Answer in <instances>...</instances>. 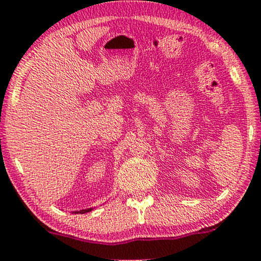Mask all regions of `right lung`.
Segmentation results:
<instances>
[{"label":"right lung","instance_id":"1","mask_svg":"<svg viewBox=\"0 0 261 261\" xmlns=\"http://www.w3.org/2000/svg\"><path fill=\"white\" fill-rule=\"evenodd\" d=\"M89 211H92V208H88V210H82V211H75V213H86V212H89Z\"/></svg>","mask_w":261,"mask_h":261}]
</instances>
